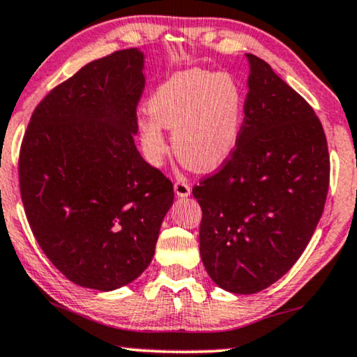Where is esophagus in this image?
<instances>
[{"label":"esophagus","instance_id":"1","mask_svg":"<svg viewBox=\"0 0 357 357\" xmlns=\"http://www.w3.org/2000/svg\"><path fill=\"white\" fill-rule=\"evenodd\" d=\"M174 190H175V193H177V197H180V198L188 197L190 192H192L190 185L187 182H183V180H177V182L174 183Z\"/></svg>","mask_w":357,"mask_h":357}]
</instances>
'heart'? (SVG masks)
Instances as JSON below:
<instances>
[{"label":"heart","mask_w":357,"mask_h":357,"mask_svg":"<svg viewBox=\"0 0 357 357\" xmlns=\"http://www.w3.org/2000/svg\"><path fill=\"white\" fill-rule=\"evenodd\" d=\"M243 108V91L228 73H177L147 101L151 118L139 123L142 151L149 162L159 164L167 151V128L174 131V151L185 165L202 172L220 167L238 146Z\"/></svg>","instance_id":"1"}]
</instances>
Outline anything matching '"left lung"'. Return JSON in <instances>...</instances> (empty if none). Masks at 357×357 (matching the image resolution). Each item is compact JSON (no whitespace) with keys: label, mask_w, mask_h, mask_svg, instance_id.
Returning <instances> with one entry per match:
<instances>
[{"label":"left lung","mask_w":357,"mask_h":357,"mask_svg":"<svg viewBox=\"0 0 357 357\" xmlns=\"http://www.w3.org/2000/svg\"><path fill=\"white\" fill-rule=\"evenodd\" d=\"M248 59L238 146L193 187L203 266L216 285L241 295L267 289L298 261L330 187L328 142L313 108L269 63Z\"/></svg>","instance_id":"1"}]
</instances>
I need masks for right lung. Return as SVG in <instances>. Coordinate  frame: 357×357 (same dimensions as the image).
I'll use <instances>...</instances> for the list:
<instances>
[{
  "label": "right lung",
  "instance_id": "obj_1",
  "mask_svg": "<svg viewBox=\"0 0 357 357\" xmlns=\"http://www.w3.org/2000/svg\"><path fill=\"white\" fill-rule=\"evenodd\" d=\"M142 67L137 49L86 63L36 106L22 137L20 188L32 234L86 289L137 279L174 203L172 182L134 144Z\"/></svg>",
  "mask_w": 357,
  "mask_h": 357
}]
</instances>
